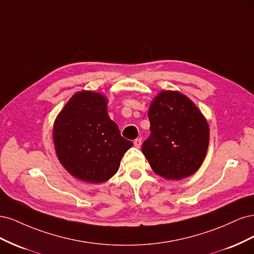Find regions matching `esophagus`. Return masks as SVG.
Returning <instances> with one entry per match:
<instances>
[{
  "mask_svg": "<svg viewBox=\"0 0 254 254\" xmlns=\"http://www.w3.org/2000/svg\"><path fill=\"white\" fill-rule=\"evenodd\" d=\"M133 143H134V146L136 148H140L141 145H142V139H141V137H139V139H135Z\"/></svg>",
  "mask_w": 254,
  "mask_h": 254,
  "instance_id": "34e87169",
  "label": "esophagus"
}]
</instances>
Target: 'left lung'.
Masks as SVG:
<instances>
[{
	"mask_svg": "<svg viewBox=\"0 0 254 254\" xmlns=\"http://www.w3.org/2000/svg\"><path fill=\"white\" fill-rule=\"evenodd\" d=\"M151 134L143 155L157 175L181 180L196 173L206 156L210 127L198 107L179 91L163 90L149 106Z\"/></svg>",
	"mask_w": 254,
	"mask_h": 254,
	"instance_id": "obj_1",
	"label": "left lung"
}]
</instances>
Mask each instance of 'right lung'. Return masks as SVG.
Listing matches in <instances>:
<instances>
[{
  "label": "right lung",
  "instance_id": "obj_1",
  "mask_svg": "<svg viewBox=\"0 0 254 254\" xmlns=\"http://www.w3.org/2000/svg\"><path fill=\"white\" fill-rule=\"evenodd\" d=\"M107 110V96L82 90L68 99L54 122L53 141L59 162L68 174L88 183L108 181L133 145L121 136Z\"/></svg>",
  "mask_w": 254,
  "mask_h": 254
}]
</instances>
